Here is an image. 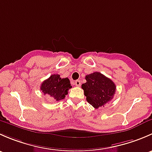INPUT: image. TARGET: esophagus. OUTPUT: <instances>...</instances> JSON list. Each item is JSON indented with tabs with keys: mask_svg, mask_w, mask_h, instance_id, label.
<instances>
[{
	"mask_svg": "<svg viewBox=\"0 0 152 152\" xmlns=\"http://www.w3.org/2000/svg\"><path fill=\"white\" fill-rule=\"evenodd\" d=\"M75 85L77 86V87H80V85H81V82H80V80H76V81H75Z\"/></svg>",
	"mask_w": 152,
	"mask_h": 152,
	"instance_id": "esophagus-1",
	"label": "esophagus"
}]
</instances>
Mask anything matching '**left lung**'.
<instances>
[{
	"label": "left lung",
	"mask_w": 152,
	"mask_h": 152,
	"mask_svg": "<svg viewBox=\"0 0 152 152\" xmlns=\"http://www.w3.org/2000/svg\"><path fill=\"white\" fill-rule=\"evenodd\" d=\"M87 82L82 84L87 102L95 109L102 107L112 100L115 93L114 82L99 72L90 73L85 77Z\"/></svg>",
	"instance_id": "8db88e82"
}]
</instances>
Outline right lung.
Wrapping results in <instances>:
<instances>
[{"mask_svg":"<svg viewBox=\"0 0 152 152\" xmlns=\"http://www.w3.org/2000/svg\"><path fill=\"white\" fill-rule=\"evenodd\" d=\"M71 87L67 78L62 79L60 75L53 74L41 84L40 90L45 95L50 96L53 101H61L65 99Z\"/></svg>","mask_w":152,"mask_h":152,"instance_id":"add662e5","label":"right lung"}]
</instances>
